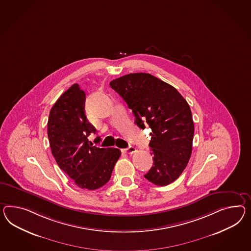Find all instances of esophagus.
I'll return each mask as SVG.
<instances>
[{
	"instance_id": "obj_1",
	"label": "esophagus",
	"mask_w": 251,
	"mask_h": 251,
	"mask_svg": "<svg viewBox=\"0 0 251 251\" xmlns=\"http://www.w3.org/2000/svg\"><path fill=\"white\" fill-rule=\"evenodd\" d=\"M123 151L125 152V153H126V154H134L135 151H136V149H135V147H129L127 148H125V149H123Z\"/></svg>"
}]
</instances>
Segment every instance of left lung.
I'll return each instance as SVG.
<instances>
[{
  "label": "left lung",
  "instance_id": "obj_1",
  "mask_svg": "<svg viewBox=\"0 0 251 251\" xmlns=\"http://www.w3.org/2000/svg\"><path fill=\"white\" fill-rule=\"evenodd\" d=\"M133 111L141 129L152 130L149 147L153 167L144 176L156 186L179 177L192 153L194 123L191 110L179 92L150 74H129L110 82Z\"/></svg>",
  "mask_w": 251,
  "mask_h": 251
}]
</instances>
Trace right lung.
I'll return each instance as SVG.
<instances>
[{"label": "right lung", "instance_id": "obj_1", "mask_svg": "<svg viewBox=\"0 0 251 251\" xmlns=\"http://www.w3.org/2000/svg\"><path fill=\"white\" fill-rule=\"evenodd\" d=\"M84 102V91L73 84L51 107L47 133L59 167L80 188L95 190L109 181L121 151L90 144L87 137L96 128L86 118Z\"/></svg>", "mask_w": 251, "mask_h": 251}]
</instances>
